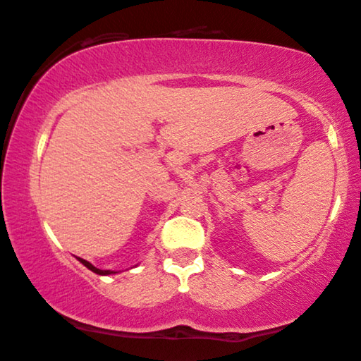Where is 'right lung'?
Here are the masks:
<instances>
[{
	"label": "right lung",
	"mask_w": 361,
	"mask_h": 361,
	"mask_svg": "<svg viewBox=\"0 0 361 361\" xmlns=\"http://www.w3.org/2000/svg\"><path fill=\"white\" fill-rule=\"evenodd\" d=\"M78 261L79 262H82V264L89 269V271H92V272H95V274H99V276H111V274H116L115 271H102V269H97L95 266H92L90 264L89 261H85V259H82V257H78Z\"/></svg>",
	"instance_id": "add662e5"
}]
</instances>
